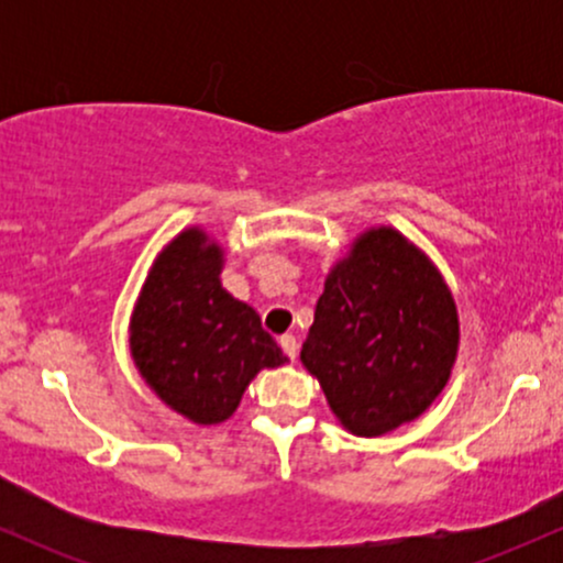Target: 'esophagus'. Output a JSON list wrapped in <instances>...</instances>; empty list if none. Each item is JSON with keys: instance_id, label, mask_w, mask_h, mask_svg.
Returning a JSON list of instances; mask_svg holds the SVG:
<instances>
[{"instance_id": "obj_1", "label": "esophagus", "mask_w": 563, "mask_h": 563, "mask_svg": "<svg viewBox=\"0 0 563 563\" xmlns=\"http://www.w3.org/2000/svg\"><path fill=\"white\" fill-rule=\"evenodd\" d=\"M280 346L290 360H296V354H299V341H296V335H290V333L280 335Z\"/></svg>"}]
</instances>
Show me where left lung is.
<instances>
[{
	"instance_id": "1",
	"label": "left lung",
	"mask_w": 563,
	"mask_h": 563,
	"mask_svg": "<svg viewBox=\"0 0 563 563\" xmlns=\"http://www.w3.org/2000/svg\"><path fill=\"white\" fill-rule=\"evenodd\" d=\"M457 341L455 299L439 269L402 232L373 228L328 273L301 363L344 429L380 437L434 402Z\"/></svg>"
}]
</instances>
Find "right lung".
<instances>
[{
	"label": "right lung",
	"mask_w": 563,
	"mask_h": 563,
	"mask_svg": "<svg viewBox=\"0 0 563 563\" xmlns=\"http://www.w3.org/2000/svg\"><path fill=\"white\" fill-rule=\"evenodd\" d=\"M222 264L203 230H183L153 262L129 322L140 376L200 426L228 421L256 373L288 360L260 314L222 288Z\"/></svg>",
	"instance_id": "right-lung-1"
}]
</instances>
